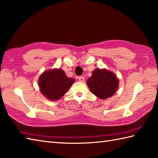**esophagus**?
<instances>
[{"instance_id":"1","label":"esophagus","mask_w":158,"mask_h":158,"mask_svg":"<svg viewBox=\"0 0 158 158\" xmlns=\"http://www.w3.org/2000/svg\"><path fill=\"white\" fill-rule=\"evenodd\" d=\"M78 80L79 81H81V82H83L85 81V78H84V77H78Z\"/></svg>"}]
</instances>
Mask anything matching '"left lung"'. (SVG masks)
Listing matches in <instances>:
<instances>
[{
	"label": "left lung",
	"instance_id": "1",
	"mask_svg": "<svg viewBox=\"0 0 158 158\" xmlns=\"http://www.w3.org/2000/svg\"><path fill=\"white\" fill-rule=\"evenodd\" d=\"M88 86L92 94L101 99L110 98L116 93L118 88V79L115 74L107 69H96L89 77Z\"/></svg>",
	"mask_w": 158,
	"mask_h": 158
}]
</instances>
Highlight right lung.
I'll return each instance as SVG.
<instances>
[{
  "label": "right lung",
  "mask_w": 158,
  "mask_h": 158,
  "mask_svg": "<svg viewBox=\"0 0 158 158\" xmlns=\"http://www.w3.org/2000/svg\"><path fill=\"white\" fill-rule=\"evenodd\" d=\"M75 80L68 77L61 69L46 70L38 79L42 94L51 101L59 100L69 90Z\"/></svg>",
  "instance_id": "obj_1"
}]
</instances>
